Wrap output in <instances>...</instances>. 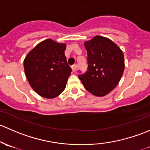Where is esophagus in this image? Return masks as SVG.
Returning a JSON list of instances; mask_svg holds the SVG:
<instances>
[{
  "mask_svg": "<svg viewBox=\"0 0 150 150\" xmlns=\"http://www.w3.org/2000/svg\"><path fill=\"white\" fill-rule=\"evenodd\" d=\"M71 69H72V70H73V71L75 72L77 70V66H76V65H74V66H72Z\"/></svg>",
  "mask_w": 150,
  "mask_h": 150,
  "instance_id": "34e87169",
  "label": "esophagus"
}]
</instances>
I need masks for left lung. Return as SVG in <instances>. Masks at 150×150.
Returning <instances> with one entry per match:
<instances>
[{
  "instance_id": "1",
  "label": "left lung",
  "mask_w": 150,
  "mask_h": 150,
  "mask_svg": "<svg viewBox=\"0 0 150 150\" xmlns=\"http://www.w3.org/2000/svg\"><path fill=\"white\" fill-rule=\"evenodd\" d=\"M87 51V70L78 76L84 88L97 97L109 94L121 80L124 71L123 51L111 40L94 37L84 42Z\"/></svg>"
}]
</instances>
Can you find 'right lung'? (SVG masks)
<instances>
[{"label": "right lung", "mask_w": 150, "mask_h": 150, "mask_svg": "<svg viewBox=\"0 0 150 150\" xmlns=\"http://www.w3.org/2000/svg\"><path fill=\"white\" fill-rule=\"evenodd\" d=\"M66 48V43L47 39L37 45L24 58L27 81L42 98H55L66 88L72 71L65 56Z\"/></svg>", "instance_id": "obj_1"}]
</instances>
